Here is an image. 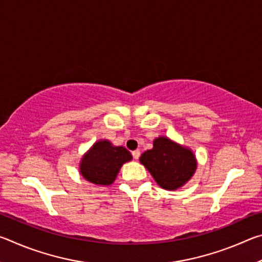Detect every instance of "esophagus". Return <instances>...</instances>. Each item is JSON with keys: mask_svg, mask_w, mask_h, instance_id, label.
<instances>
[{"mask_svg": "<svg viewBox=\"0 0 262 262\" xmlns=\"http://www.w3.org/2000/svg\"><path fill=\"white\" fill-rule=\"evenodd\" d=\"M132 155H133V158H134V159H139L141 152H140V150H135V151L132 152Z\"/></svg>", "mask_w": 262, "mask_h": 262, "instance_id": "34e87169", "label": "esophagus"}]
</instances>
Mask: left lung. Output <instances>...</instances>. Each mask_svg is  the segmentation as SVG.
Returning <instances> with one entry per match:
<instances>
[{"label": "left lung", "instance_id": "left-lung-1", "mask_svg": "<svg viewBox=\"0 0 262 262\" xmlns=\"http://www.w3.org/2000/svg\"><path fill=\"white\" fill-rule=\"evenodd\" d=\"M152 149L141 155L140 162L162 188L177 190L192 179L198 161L192 149L166 136L154 140Z\"/></svg>", "mask_w": 262, "mask_h": 262}]
</instances>
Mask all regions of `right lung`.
I'll list each match as a JSON object with an SVG mask.
<instances>
[{
	"label": "right lung",
	"instance_id": "obj_1",
	"mask_svg": "<svg viewBox=\"0 0 262 262\" xmlns=\"http://www.w3.org/2000/svg\"><path fill=\"white\" fill-rule=\"evenodd\" d=\"M133 156L121 145H113L108 140L96 141L79 161V173L89 183L110 186L117 179L121 166Z\"/></svg>",
	"mask_w": 262,
	"mask_h": 262
}]
</instances>
